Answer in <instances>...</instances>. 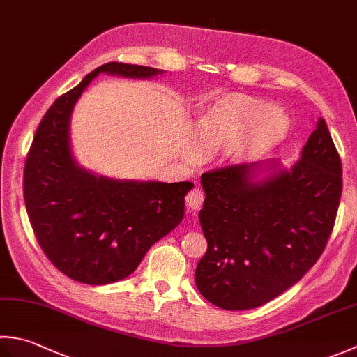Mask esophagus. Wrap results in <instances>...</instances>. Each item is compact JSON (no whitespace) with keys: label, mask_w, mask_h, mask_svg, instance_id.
Instances as JSON below:
<instances>
[{"label":"esophagus","mask_w":357,"mask_h":357,"mask_svg":"<svg viewBox=\"0 0 357 357\" xmlns=\"http://www.w3.org/2000/svg\"><path fill=\"white\" fill-rule=\"evenodd\" d=\"M185 202L190 211H199L202 207V202H204V193H202L201 188H193V190L187 193Z\"/></svg>","instance_id":"1"}]
</instances>
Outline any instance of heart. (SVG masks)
Here are the masks:
<instances>
[{
	"label": "heart",
	"instance_id": "1",
	"mask_svg": "<svg viewBox=\"0 0 357 357\" xmlns=\"http://www.w3.org/2000/svg\"><path fill=\"white\" fill-rule=\"evenodd\" d=\"M291 130V119L282 108L243 93H229L202 108L195 121L198 144L188 145L187 156L225 149L235 164L261 159L277 149Z\"/></svg>",
	"mask_w": 357,
	"mask_h": 357
}]
</instances>
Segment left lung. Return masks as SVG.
Listing matches in <instances>:
<instances>
[{"mask_svg": "<svg viewBox=\"0 0 357 357\" xmlns=\"http://www.w3.org/2000/svg\"><path fill=\"white\" fill-rule=\"evenodd\" d=\"M266 171L264 178L257 180ZM207 250L195 271L221 310H252L296 284L322 255L342 195V164L324 119L289 170L275 160L202 173Z\"/></svg>", "mask_w": 357, "mask_h": 357, "instance_id": "obj_1", "label": "left lung"}]
</instances>
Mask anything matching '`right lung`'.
I'll list each match as a JSON object with an SVG mask.
<instances>
[{"label": "right lung", "mask_w": 357, "mask_h": 357, "mask_svg": "<svg viewBox=\"0 0 357 357\" xmlns=\"http://www.w3.org/2000/svg\"><path fill=\"white\" fill-rule=\"evenodd\" d=\"M100 73L150 79L162 69L105 63L60 96L35 132L23 176L26 211L40 248L55 268L75 282L122 280L146 250L176 227L193 184L117 181L75 162L69 122L75 102Z\"/></svg>", "instance_id": "add662e5"}]
</instances>
